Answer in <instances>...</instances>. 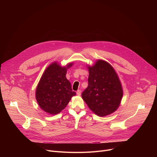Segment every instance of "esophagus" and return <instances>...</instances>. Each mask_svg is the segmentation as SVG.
Masks as SVG:
<instances>
[{
  "mask_svg": "<svg viewBox=\"0 0 157 157\" xmlns=\"http://www.w3.org/2000/svg\"><path fill=\"white\" fill-rule=\"evenodd\" d=\"M81 90H78V91L76 92V94H77V95H81Z\"/></svg>",
  "mask_w": 157,
  "mask_h": 157,
  "instance_id": "1",
  "label": "esophagus"
}]
</instances>
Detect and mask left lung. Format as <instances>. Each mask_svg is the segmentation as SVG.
<instances>
[{"label": "left lung", "instance_id": "left-lung-1", "mask_svg": "<svg viewBox=\"0 0 157 157\" xmlns=\"http://www.w3.org/2000/svg\"><path fill=\"white\" fill-rule=\"evenodd\" d=\"M88 85L81 94L88 108L97 116H107L116 111L123 97L119 78L114 68L102 60L89 66Z\"/></svg>", "mask_w": 157, "mask_h": 157}]
</instances>
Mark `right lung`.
Masks as SVG:
<instances>
[{"label":"right lung","mask_w":157,"mask_h":157,"mask_svg":"<svg viewBox=\"0 0 157 157\" xmlns=\"http://www.w3.org/2000/svg\"><path fill=\"white\" fill-rule=\"evenodd\" d=\"M62 67L56 62L49 65L40 78L36 88V98L40 108L45 112L56 114L60 113L76 95L69 81L67 70L72 65Z\"/></svg>","instance_id":"right-lung-1"}]
</instances>
